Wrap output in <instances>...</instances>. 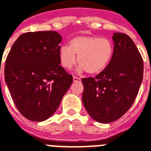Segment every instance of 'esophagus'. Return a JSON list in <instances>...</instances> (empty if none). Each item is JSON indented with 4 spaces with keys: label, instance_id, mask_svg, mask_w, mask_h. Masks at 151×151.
<instances>
[{
    "label": "esophagus",
    "instance_id": "1",
    "mask_svg": "<svg viewBox=\"0 0 151 151\" xmlns=\"http://www.w3.org/2000/svg\"><path fill=\"white\" fill-rule=\"evenodd\" d=\"M73 81L74 82H81V79L80 78H78L76 76L73 77Z\"/></svg>",
    "mask_w": 151,
    "mask_h": 151
}]
</instances>
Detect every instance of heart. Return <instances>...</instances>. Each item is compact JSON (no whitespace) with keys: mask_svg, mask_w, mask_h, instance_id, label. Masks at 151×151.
<instances>
[{"mask_svg":"<svg viewBox=\"0 0 151 151\" xmlns=\"http://www.w3.org/2000/svg\"><path fill=\"white\" fill-rule=\"evenodd\" d=\"M114 53L112 42L96 36H78L71 40V45L62 46L59 51L63 67L70 69L78 63L82 71L90 75L101 73L109 64Z\"/></svg>","mask_w":151,"mask_h":151,"instance_id":"heart-1","label":"heart"}]
</instances>
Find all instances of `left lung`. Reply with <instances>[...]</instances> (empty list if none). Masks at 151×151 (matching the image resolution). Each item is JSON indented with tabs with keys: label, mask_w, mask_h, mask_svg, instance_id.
Instances as JSON below:
<instances>
[{
	"label": "left lung",
	"mask_w": 151,
	"mask_h": 151,
	"mask_svg": "<svg viewBox=\"0 0 151 151\" xmlns=\"http://www.w3.org/2000/svg\"><path fill=\"white\" fill-rule=\"evenodd\" d=\"M114 53L108 65L96 77L82 79L83 105L95 121L110 123L120 119L138 94L143 61L128 35L115 32Z\"/></svg>",
	"instance_id": "obj_1"
}]
</instances>
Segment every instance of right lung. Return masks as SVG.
Segmentation results:
<instances>
[{
    "label": "right lung",
    "instance_id": "right-lung-1",
    "mask_svg": "<svg viewBox=\"0 0 151 151\" xmlns=\"http://www.w3.org/2000/svg\"><path fill=\"white\" fill-rule=\"evenodd\" d=\"M61 39L55 31L26 32L7 56L6 84L16 108L30 121L50 118L73 81L72 75L60 65Z\"/></svg>",
    "mask_w": 151,
    "mask_h": 151
}]
</instances>
